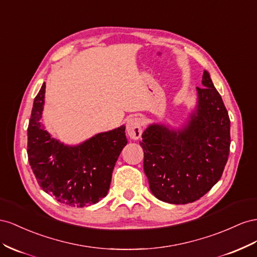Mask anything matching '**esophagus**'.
<instances>
[{
    "instance_id": "1",
    "label": "esophagus",
    "mask_w": 257,
    "mask_h": 257,
    "mask_svg": "<svg viewBox=\"0 0 257 257\" xmlns=\"http://www.w3.org/2000/svg\"><path fill=\"white\" fill-rule=\"evenodd\" d=\"M126 131L130 139L133 140H138L141 138L142 135V122L141 119L137 116H131L127 119Z\"/></svg>"
}]
</instances>
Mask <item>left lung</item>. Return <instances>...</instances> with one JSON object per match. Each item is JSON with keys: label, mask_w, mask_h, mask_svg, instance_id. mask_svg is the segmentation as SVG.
I'll list each match as a JSON object with an SVG mask.
<instances>
[{"label": "left lung", "mask_w": 257, "mask_h": 257, "mask_svg": "<svg viewBox=\"0 0 257 257\" xmlns=\"http://www.w3.org/2000/svg\"><path fill=\"white\" fill-rule=\"evenodd\" d=\"M197 102L181 127L151 123L142 134L144 172L157 199L186 204L221 179L230 146V120L210 73L203 72Z\"/></svg>", "instance_id": "left-lung-1"}]
</instances>
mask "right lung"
Masks as SVG:
<instances>
[{"label": "right lung", "instance_id": "1", "mask_svg": "<svg viewBox=\"0 0 257 257\" xmlns=\"http://www.w3.org/2000/svg\"><path fill=\"white\" fill-rule=\"evenodd\" d=\"M44 83L33 102L28 127V158L44 192L57 201L84 208L107 195L120 152L128 143L123 124L88 140L68 145L45 130L42 114L45 103Z\"/></svg>", "mask_w": 257, "mask_h": 257}]
</instances>
